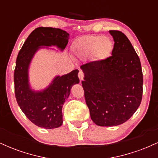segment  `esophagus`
<instances>
[{
	"instance_id": "obj_1",
	"label": "esophagus",
	"mask_w": 158,
	"mask_h": 158,
	"mask_svg": "<svg viewBox=\"0 0 158 158\" xmlns=\"http://www.w3.org/2000/svg\"><path fill=\"white\" fill-rule=\"evenodd\" d=\"M78 77H79V79H80V81H82L83 79H84V77H85L84 73H83L81 70H80V71L79 72V74H78Z\"/></svg>"
}]
</instances>
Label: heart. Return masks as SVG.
Instances as JSON below:
<instances>
[{
    "label": "heart",
    "mask_w": 158,
    "mask_h": 158,
    "mask_svg": "<svg viewBox=\"0 0 158 158\" xmlns=\"http://www.w3.org/2000/svg\"><path fill=\"white\" fill-rule=\"evenodd\" d=\"M114 44L109 38L100 35H84L76 39L72 44L75 55L81 59L90 56L97 61H102L109 57Z\"/></svg>",
    "instance_id": "heart-1"
}]
</instances>
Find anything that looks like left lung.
<instances>
[{
  "mask_svg": "<svg viewBox=\"0 0 158 158\" xmlns=\"http://www.w3.org/2000/svg\"><path fill=\"white\" fill-rule=\"evenodd\" d=\"M114 45L111 56L81 65V81L91 119L99 126L126 122L140 105L143 72L139 59L128 38L110 30Z\"/></svg>",
  "mask_w": 158,
  "mask_h": 158,
  "instance_id": "obj_1",
  "label": "left lung"
}]
</instances>
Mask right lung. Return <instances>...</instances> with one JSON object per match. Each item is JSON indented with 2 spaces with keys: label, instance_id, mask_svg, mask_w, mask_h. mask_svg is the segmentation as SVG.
Instances as JSON below:
<instances>
[{
  "label": "right lung",
  "instance_id": "1",
  "mask_svg": "<svg viewBox=\"0 0 158 158\" xmlns=\"http://www.w3.org/2000/svg\"><path fill=\"white\" fill-rule=\"evenodd\" d=\"M69 35L59 28L38 27L28 36L16 59L14 73L16 100L27 118L41 128L51 129L62 125V106L73 85L79 84V70L56 76L44 90H35L29 82V68L39 49L55 46L61 51L64 50Z\"/></svg>",
  "mask_w": 158,
  "mask_h": 158
}]
</instances>
